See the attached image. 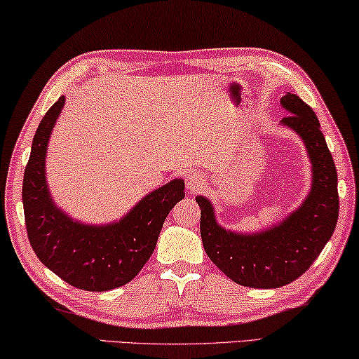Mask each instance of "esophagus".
I'll return each mask as SVG.
<instances>
[{
  "label": "esophagus",
  "instance_id": "34e87169",
  "mask_svg": "<svg viewBox=\"0 0 359 359\" xmlns=\"http://www.w3.org/2000/svg\"><path fill=\"white\" fill-rule=\"evenodd\" d=\"M185 185L189 193L200 191L204 185H206V179L198 172H189L185 175Z\"/></svg>",
  "mask_w": 359,
  "mask_h": 359
}]
</instances>
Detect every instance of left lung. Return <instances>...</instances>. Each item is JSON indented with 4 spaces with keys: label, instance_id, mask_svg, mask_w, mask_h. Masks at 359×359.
<instances>
[{
    "label": "left lung",
    "instance_id": "1",
    "mask_svg": "<svg viewBox=\"0 0 359 359\" xmlns=\"http://www.w3.org/2000/svg\"><path fill=\"white\" fill-rule=\"evenodd\" d=\"M281 107L291 115L283 126L304 140L311 163V190L286 219L257 233L225 230L215 220L208 198L196 196L201 208V240L208 257L231 281L255 289H275L297 280L331 240L339 217L337 170L315 111L287 93Z\"/></svg>",
    "mask_w": 359,
    "mask_h": 359
}]
</instances>
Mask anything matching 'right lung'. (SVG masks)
Wrapping results in <instances>:
<instances>
[{
	"instance_id": "right-lung-1",
	"label": "right lung",
	"mask_w": 359,
	"mask_h": 359,
	"mask_svg": "<svg viewBox=\"0 0 359 359\" xmlns=\"http://www.w3.org/2000/svg\"><path fill=\"white\" fill-rule=\"evenodd\" d=\"M64 104L62 95L33 137L22 185L27 235L41 264L62 280L84 291H110L134 280L150 259L169 210L185 196V184L170 180L111 224L73 220L55 206L46 182L49 137Z\"/></svg>"
}]
</instances>
